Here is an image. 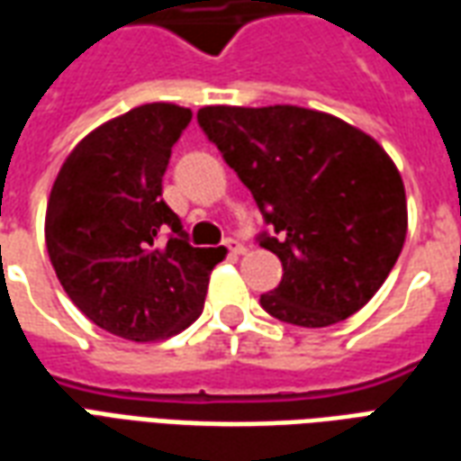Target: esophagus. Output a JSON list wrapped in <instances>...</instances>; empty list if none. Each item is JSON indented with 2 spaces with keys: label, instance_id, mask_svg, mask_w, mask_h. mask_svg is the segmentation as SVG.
<instances>
[{
  "label": "esophagus",
  "instance_id": "esophagus-1",
  "mask_svg": "<svg viewBox=\"0 0 461 461\" xmlns=\"http://www.w3.org/2000/svg\"><path fill=\"white\" fill-rule=\"evenodd\" d=\"M224 247H227L230 254H244V244L237 240H224Z\"/></svg>",
  "mask_w": 461,
  "mask_h": 461
}]
</instances>
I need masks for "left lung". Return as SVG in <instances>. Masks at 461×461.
I'll list each match as a JSON object with an SVG mask.
<instances>
[{"label": "left lung", "mask_w": 461, "mask_h": 461, "mask_svg": "<svg viewBox=\"0 0 461 461\" xmlns=\"http://www.w3.org/2000/svg\"><path fill=\"white\" fill-rule=\"evenodd\" d=\"M197 122L271 227L257 241L284 276L261 294V309L303 329L363 309L407 234L405 187L387 152L336 115L299 105H207Z\"/></svg>", "instance_id": "obj_1"}]
</instances>
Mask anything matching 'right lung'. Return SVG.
I'll return each instance as SVG.
<instances>
[{
	"mask_svg": "<svg viewBox=\"0 0 461 461\" xmlns=\"http://www.w3.org/2000/svg\"><path fill=\"white\" fill-rule=\"evenodd\" d=\"M190 108L145 104L88 132L59 170L46 207L56 276L98 329L170 339L197 319L224 249L192 247L162 200L172 145Z\"/></svg>",
	"mask_w": 461,
	"mask_h": 461,
	"instance_id": "1",
	"label": "right lung"
}]
</instances>
